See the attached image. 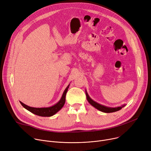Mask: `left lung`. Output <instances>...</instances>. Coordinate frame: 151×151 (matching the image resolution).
<instances>
[{
	"label": "left lung",
	"mask_w": 151,
	"mask_h": 151,
	"mask_svg": "<svg viewBox=\"0 0 151 151\" xmlns=\"http://www.w3.org/2000/svg\"><path fill=\"white\" fill-rule=\"evenodd\" d=\"M86 99L88 101V102L91 104L92 106H93L94 107H95L96 109L100 110V111L104 112H106V113H110V112H116L118 111L119 110H120L122 107H123L124 106H120V107H117V108H109V107H106L105 106H103L101 105H100V104L97 103V102L94 101L92 100L88 96V94H87V92H86Z\"/></svg>",
	"instance_id": "obj_1"
}]
</instances>
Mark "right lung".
Returning a JSON list of instances; mask_svg holds the SVG:
<instances>
[{
  "label": "right lung",
  "mask_w": 151,
  "mask_h": 151,
  "mask_svg": "<svg viewBox=\"0 0 151 151\" xmlns=\"http://www.w3.org/2000/svg\"><path fill=\"white\" fill-rule=\"evenodd\" d=\"M69 86V85L65 89L60 100L57 104H55V105L49 107V108H32V107H30V106H28L25 105L24 103H23L21 101H20V103L25 109H27L28 111H30L31 112H32L34 114H36L37 115H39V116H42V117H51V116L54 115L59 110H60L62 109V108L63 106V105H65L66 94V92H67Z\"/></svg>",
  "instance_id": "obj_1"
}]
</instances>
